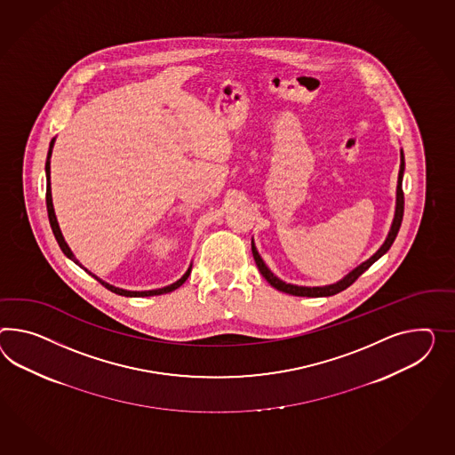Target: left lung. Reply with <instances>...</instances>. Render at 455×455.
Listing matches in <instances>:
<instances>
[{
	"label": "left lung",
	"mask_w": 455,
	"mask_h": 455,
	"mask_svg": "<svg viewBox=\"0 0 455 455\" xmlns=\"http://www.w3.org/2000/svg\"><path fill=\"white\" fill-rule=\"evenodd\" d=\"M403 175H404V155L401 152V168H399V178H397V195H396V212H395V220H393V226H391V231L386 237L385 244L379 247V251L374 254L373 257H370L366 262H363L362 266L351 270L350 274L345 277V279L339 280L333 285H325V287H299V285H291V283H285L282 280L277 279L267 266L264 264V260L259 256L257 252L256 245L252 243V256L256 260L257 267L260 270V274L264 275V279L267 280L268 283L280 291H285V293H291L295 297H330V295H335L338 291H345L348 289L351 283L355 280L358 279L362 275L364 270L373 266L374 262L381 256H385L386 252L389 251V247L395 243L397 233H399V228H401V222H403V214H404V193H403Z\"/></svg>",
	"instance_id": "8db88e82"
}]
</instances>
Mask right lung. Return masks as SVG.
<instances>
[{
  "instance_id": "1",
  "label": "right lung",
  "mask_w": 455,
  "mask_h": 455,
  "mask_svg": "<svg viewBox=\"0 0 455 455\" xmlns=\"http://www.w3.org/2000/svg\"><path fill=\"white\" fill-rule=\"evenodd\" d=\"M52 145H54V139L51 141V147H49V153H47V162H46V178H47V187H46V204H47V216H49V222H51V228H52V233H54V237H56V241H58L59 247L62 249V252L66 254V256L69 257L70 260H74L77 266H81L79 264V260L74 257V254L70 252L69 245L66 244V241H64V237H62V234H60V229H59L58 220H56V214H54V208H52V196H51V183H49V158H51V152H52ZM82 267V266H81ZM84 268V267H82ZM189 272H191V267L188 268L187 274L181 277L180 280H176L175 283H172V285H168V287H164V289H158V291H124V289H117V287H114V285H108L107 282L104 280L97 279L93 274H91L92 277L99 280L102 285H104L105 289H108L110 291H114V293H118V295H124V297H152V295H162V293H168V291H173L178 289V287H181L183 283H185V280L188 279V275H189Z\"/></svg>"
}]
</instances>
